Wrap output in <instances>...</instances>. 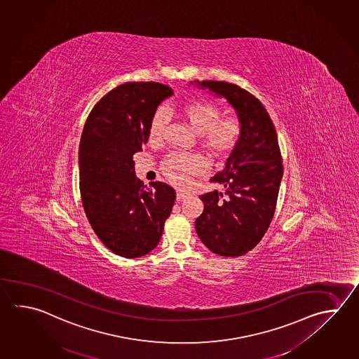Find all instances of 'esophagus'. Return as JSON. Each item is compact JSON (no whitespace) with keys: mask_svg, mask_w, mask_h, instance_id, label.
Here are the masks:
<instances>
[{"mask_svg":"<svg viewBox=\"0 0 359 359\" xmlns=\"http://www.w3.org/2000/svg\"><path fill=\"white\" fill-rule=\"evenodd\" d=\"M185 198H187V196H185L184 193H182V191H177V193H176V201H177V202H182Z\"/></svg>","mask_w":359,"mask_h":359,"instance_id":"obj_1","label":"esophagus"}]
</instances>
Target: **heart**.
<instances>
[{"label":"heart","instance_id":"obj_1","mask_svg":"<svg viewBox=\"0 0 359 359\" xmlns=\"http://www.w3.org/2000/svg\"><path fill=\"white\" fill-rule=\"evenodd\" d=\"M177 113L190 128L199 135V141L210 155L222 157L236 146L241 135L243 124L236 116H222V110L215 102L205 99H196L179 105ZM166 126V114L157 110L149 122V135L151 141L161 138ZM207 163L201 156L193 154H171L163 163L161 170L170 183L179 188H187L191 176L202 174Z\"/></svg>","mask_w":359,"mask_h":359}]
</instances>
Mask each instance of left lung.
Returning <instances> with one entry per match:
<instances>
[{"label": "left lung", "mask_w": 359, "mask_h": 359, "mask_svg": "<svg viewBox=\"0 0 359 359\" xmlns=\"http://www.w3.org/2000/svg\"><path fill=\"white\" fill-rule=\"evenodd\" d=\"M196 82L226 97L243 124L224 169L210 177L224 193L199 196L204 210L196 219V233L212 252L241 257L260 243L276 212L283 176L277 132L263 104L249 91L229 82Z\"/></svg>", "instance_id": "left-lung-1"}]
</instances>
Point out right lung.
Returning <instances> with one entry per match:
<instances>
[{"instance_id": "1", "label": "right lung", "mask_w": 359, "mask_h": 359, "mask_svg": "<svg viewBox=\"0 0 359 359\" xmlns=\"http://www.w3.org/2000/svg\"><path fill=\"white\" fill-rule=\"evenodd\" d=\"M172 88L158 82H127L96 102L82 130L79 163L82 205L102 244L119 257L154 250L175 203V190L143 187L135 152L149 141V122Z\"/></svg>"}]
</instances>
